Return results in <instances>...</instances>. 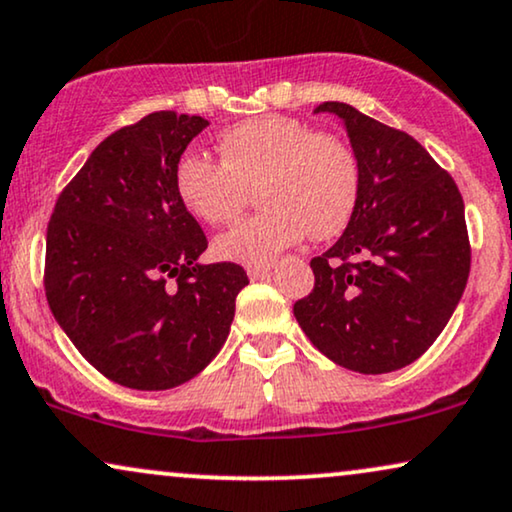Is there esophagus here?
I'll return each mask as SVG.
<instances>
[{
    "instance_id": "1",
    "label": "esophagus",
    "mask_w": 512,
    "mask_h": 512,
    "mask_svg": "<svg viewBox=\"0 0 512 512\" xmlns=\"http://www.w3.org/2000/svg\"><path fill=\"white\" fill-rule=\"evenodd\" d=\"M272 265L270 263H263V265H249L247 268V275L251 280H263V277H268Z\"/></svg>"
}]
</instances>
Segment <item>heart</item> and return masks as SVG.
Wrapping results in <instances>:
<instances>
[{"label":"heart","instance_id":"heart-1","mask_svg":"<svg viewBox=\"0 0 512 512\" xmlns=\"http://www.w3.org/2000/svg\"><path fill=\"white\" fill-rule=\"evenodd\" d=\"M221 164L188 152L178 159L174 185L199 221L228 223L258 190L261 214L232 225L214 240L223 261L270 263L308 232L313 240L341 235L360 197L355 152L338 136L320 134L301 119H244L218 136Z\"/></svg>","mask_w":512,"mask_h":512}]
</instances>
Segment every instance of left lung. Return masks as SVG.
Masks as SVG:
<instances>
[{
    "label": "left lung",
    "mask_w": 512,
    "mask_h": 512,
    "mask_svg": "<svg viewBox=\"0 0 512 512\" xmlns=\"http://www.w3.org/2000/svg\"><path fill=\"white\" fill-rule=\"evenodd\" d=\"M348 131L360 197L334 247L310 261L315 287L296 322L331 362L388 374L447 327L470 272L463 197L421 143L348 103H322Z\"/></svg>",
    "instance_id": "obj_1"
}]
</instances>
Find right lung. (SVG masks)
Wrapping results in <instances>:
<instances>
[{
    "label": "right lung",
    "mask_w": 512,
    "mask_h": 512,
    "mask_svg": "<svg viewBox=\"0 0 512 512\" xmlns=\"http://www.w3.org/2000/svg\"><path fill=\"white\" fill-rule=\"evenodd\" d=\"M207 126L174 110L122 126L53 207L46 301L84 360L119 386L169 390L197 376L249 284L242 265L197 263L209 242L174 185L178 159Z\"/></svg>",
    "instance_id": "obj_1"
}]
</instances>
